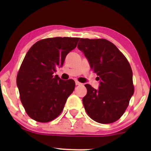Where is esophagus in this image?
Wrapping results in <instances>:
<instances>
[{
  "mask_svg": "<svg viewBox=\"0 0 151 151\" xmlns=\"http://www.w3.org/2000/svg\"><path fill=\"white\" fill-rule=\"evenodd\" d=\"M75 84H76V85H81V83L79 82V81H78L77 80H76L75 81Z\"/></svg>",
  "mask_w": 151,
  "mask_h": 151,
  "instance_id": "1",
  "label": "esophagus"
}]
</instances>
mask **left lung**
Returning <instances> with one entry per match:
<instances>
[{"label":"left lung","instance_id":"1","mask_svg":"<svg viewBox=\"0 0 151 151\" xmlns=\"http://www.w3.org/2000/svg\"><path fill=\"white\" fill-rule=\"evenodd\" d=\"M77 47L100 82L98 89L85 84L87 93L82 101L86 113L98 123L115 122L124 114L134 93L130 64L116 45L105 39L81 38Z\"/></svg>","mask_w":151,"mask_h":151}]
</instances>
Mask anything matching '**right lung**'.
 Wrapping results in <instances>:
<instances>
[{
    "label": "right lung",
    "mask_w": 151,
    "mask_h": 151,
    "mask_svg": "<svg viewBox=\"0 0 151 151\" xmlns=\"http://www.w3.org/2000/svg\"><path fill=\"white\" fill-rule=\"evenodd\" d=\"M78 37H52L38 41L26 54L17 75L21 102L33 120L46 123L56 119L73 92V79L55 75L67 54L77 47Z\"/></svg>",
    "instance_id": "1"
}]
</instances>
